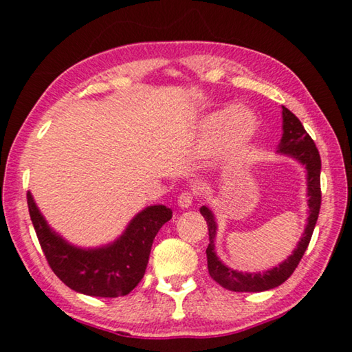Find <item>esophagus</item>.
Here are the masks:
<instances>
[{
	"instance_id": "obj_1",
	"label": "esophagus",
	"mask_w": 352,
	"mask_h": 352,
	"mask_svg": "<svg viewBox=\"0 0 352 352\" xmlns=\"http://www.w3.org/2000/svg\"><path fill=\"white\" fill-rule=\"evenodd\" d=\"M192 194L188 192V190H184V192H182L180 195H178V206L183 208V210H186V208H190L192 206Z\"/></svg>"
}]
</instances>
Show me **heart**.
<instances>
[{
	"label": "heart",
	"instance_id": "obj_1",
	"mask_svg": "<svg viewBox=\"0 0 352 352\" xmlns=\"http://www.w3.org/2000/svg\"><path fill=\"white\" fill-rule=\"evenodd\" d=\"M258 133V118L247 109L225 105L201 119L199 136L204 142L219 141V157L233 160Z\"/></svg>",
	"mask_w": 352,
	"mask_h": 352
}]
</instances>
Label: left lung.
I'll use <instances>...</instances> for the list:
<instances>
[{
    "mask_svg": "<svg viewBox=\"0 0 352 352\" xmlns=\"http://www.w3.org/2000/svg\"><path fill=\"white\" fill-rule=\"evenodd\" d=\"M279 155L294 158L295 162L305 166L306 180H307V223L301 239L298 241L296 248L292 252L287 259L278 264L273 269L264 272H239L230 269L225 265L216 253L217 236V222L212 211L208 206L200 208V214L205 217L208 223V233H210V245L206 248L208 258V272H210L214 281L219 283L222 287L233 292H264L275 289L281 285L300 264L302 254L307 250L309 242L314 233L315 223H317L320 205H321V189H320V170L321 160L318 148L315 147L314 140L302 127L294 113L283 107V136L278 144Z\"/></svg>",
    "mask_w": 352,
    "mask_h": 352,
    "instance_id": "1",
    "label": "left lung"
}]
</instances>
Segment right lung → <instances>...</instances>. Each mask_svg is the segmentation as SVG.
Wrapping results in <instances>:
<instances>
[{
  "label": "right lung",
  "mask_w": 352,
  "mask_h": 352,
  "mask_svg": "<svg viewBox=\"0 0 352 352\" xmlns=\"http://www.w3.org/2000/svg\"><path fill=\"white\" fill-rule=\"evenodd\" d=\"M28 206L47 264L62 283L79 294L100 298L127 295L142 279L155 236L172 219V210L151 205L130 220L110 243L82 248L51 228L28 190Z\"/></svg>",
  "instance_id": "right-lung-1"
}]
</instances>
